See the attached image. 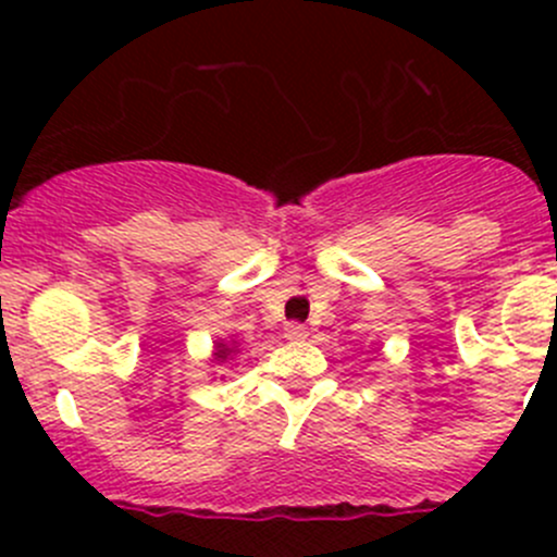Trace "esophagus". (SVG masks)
Listing matches in <instances>:
<instances>
[{
  "instance_id": "obj_1",
  "label": "esophagus",
  "mask_w": 557,
  "mask_h": 557,
  "mask_svg": "<svg viewBox=\"0 0 557 557\" xmlns=\"http://www.w3.org/2000/svg\"><path fill=\"white\" fill-rule=\"evenodd\" d=\"M283 336H285V339H290V342H301V339H307V336H310V331H307L301 323H288V325H285Z\"/></svg>"
}]
</instances>
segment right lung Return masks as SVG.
Wrapping results in <instances>:
<instances>
[{
  "mask_svg": "<svg viewBox=\"0 0 557 557\" xmlns=\"http://www.w3.org/2000/svg\"><path fill=\"white\" fill-rule=\"evenodd\" d=\"M239 352V345L234 339H218L215 342V350H212V358L210 361L212 363H218V367H221V363H226V361H232V356H237Z\"/></svg>",
  "mask_w": 557,
  "mask_h": 557,
  "instance_id": "1",
  "label": "right lung"
}]
</instances>
